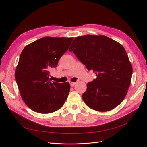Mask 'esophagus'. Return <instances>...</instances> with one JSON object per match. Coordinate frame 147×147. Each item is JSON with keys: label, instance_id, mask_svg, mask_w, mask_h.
Listing matches in <instances>:
<instances>
[{"label": "esophagus", "instance_id": "esophagus-1", "mask_svg": "<svg viewBox=\"0 0 147 147\" xmlns=\"http://www.w3.org/2000/svg\"><path fill=\"white\" fill-rule=\"evenodd\" d=\"M69 83H70V85L72 86H74L75 84H76V83H75V82H71V81H70V82H69Z\"/></svg>", "mask_w": 147, "mask_h": 147}]
</instances>
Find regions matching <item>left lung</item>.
Masks as SVG:
<instances>
[{
    "mask_svg": "<svg viewBox=\"0 0 147 147\" xmlns=\"http://www.w3.org/2000/svg\"><path fill=\"white\" fill-rule=\"evenodd\" d=\"M69 51L93 70L97 78L87 83L82 98L89 107L107 112L121 103L130 86L132 67L122 45L104 35H86L74 39Z\"/></svg>",
    "mask_w": 147,
    "mask_h": 147,
    "instance_id": "obj_1",
    "label": "left lung"
}]
</instances>
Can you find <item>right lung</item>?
<instances>
[{
	"label": "right lung",
	"instance_id": "add662e5",
	"mask_svg": "<svg viewBox=\"0 0 147 147\" xmlns=\"http://www.w3.org/2000/svg\"><path fill=\"white\" fill-rule=\"evenodd\" d=\"M74 37H45L26 45L15 73L21 97L28 107L40 113L61 109L67 98L69 82L51 81L50 71L57 65Z\"/></svg>",
	"mask_w": 147,
	"mask_h": 147
}]
</instances>
